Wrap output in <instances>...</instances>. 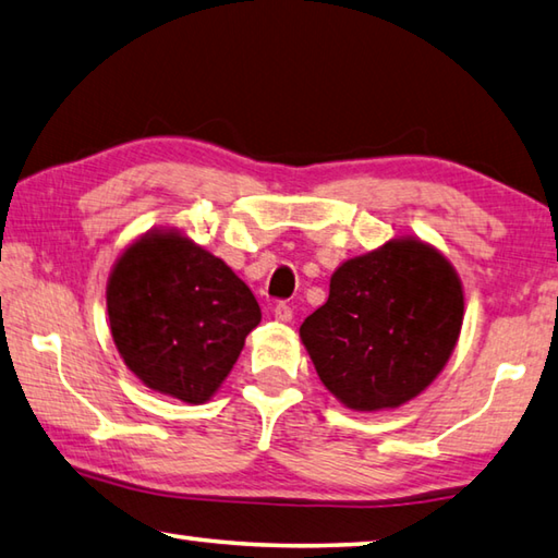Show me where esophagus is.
I'll use <instances>...</instances> for the list:
<instances>
[{
	"label": "esophagus",
	"instance_id": "esophagus-1",
	"mask_svg": "<svg viewBox=\"0 0 558 558\" xmlns=\"http://www.w3.org/2000/svg\"><path fill=\"white\" fill-rule=\"evenodd\" d=\"M272 317H276L278 322H282V324H288L290 319H292V310H290V305H286V302H278L276 307H272Z\"/></svg>",
	"mask_w": 558,
	"mask_h": 558
}]
</instances>
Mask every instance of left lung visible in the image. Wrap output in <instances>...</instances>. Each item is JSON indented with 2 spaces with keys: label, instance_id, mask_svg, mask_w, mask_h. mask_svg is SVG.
<instances>
[{
  "label": "left lung",
  "instance_id": "left-lung-1",
  "mask_svg": "<svg viewBox=\"0 0 558 558\" xmlns=\"http://www.w3.org/2000/svg\"><path fill=\"white\" fill-rule=\"evenodd\" d=\"M463 324L451 263L420 239L343 260L300 339L319 380L356 412L400 408L439 376Z\"/></svg>",
  "mask_w": 558,
  "mask_h": 558
}]
</instances>
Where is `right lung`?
I'll return each instance as SVG.
<instances>
[{"label": "right lung", "instance_id": "right-lung-1", "mask_svg": "<svg viewBox=\"0 0 558 558\" xmlns=\"http://www.w3.org/2000/svg\"><path fill=\"white\" fill-rule=\"evenodd\" d=\"M111 339L150 390L207 402L234 368L260 307L225 260L180 231H148L107 282Z\"/></svg>", "mask_w": 558, "mask_h": 558}]
</instances>
